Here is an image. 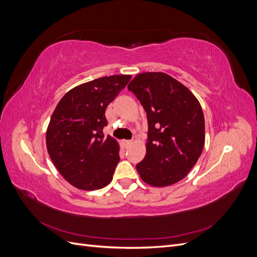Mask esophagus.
I'll return each mask as SVG.
<instances>
[{
	"label": "esophagus",
	"instance_id": "esophagus-1",
	"mask_svg": "<svg viewBox=\"0 0 257 257\" xmlns=\"http://www.w3.org/2000/svg\"><path fill=\"white\" fill-rule=\"evenodd\" d=\"M122 145L126 148V147L132 145V142L131 141H122Z\"/></svg>",
	"mask_w": 257,
	"mask_h": 257
}]
</instances>
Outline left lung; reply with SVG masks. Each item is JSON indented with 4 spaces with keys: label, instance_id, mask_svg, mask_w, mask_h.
<instances>
[{
    "label": "left lung",
    "instance_id": "8db88e82",
    "mask_svg": "<svg viewBox=\"0 0 257 257\" xmlns=\"http://www.w3.org/2000/svg\"><path fill=\"white\" fill-rule=\"evenodd\" d=\"M127 89L148 119L147 153L136 165L139 176L153 186L182 180L205 145V118L197 98L165 73L138 74Z\"/></svg>",
    "mask_w": 257,
    "mask_h": 257
}]
</instances>
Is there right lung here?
Here are the masks:
<instances>
[{"label":"right lung","instance_id":"right-lung-1","mask_svg":"<svg viewBox=\"0 0 257 257\" xmlns=\"http://www.w3.org/2000/svg\"><path fill=\"white\" fill-rule=\"evenodd\" d=\"M130 79V75H113L82 83L68 91L52 113L47 150L60 174L77 189L98 190L111 181L119 146L103 133L105 111Z\"/></svg>","mask_w":257,"mask_h":257}]
</instances>
